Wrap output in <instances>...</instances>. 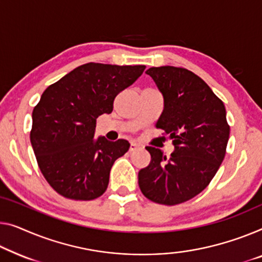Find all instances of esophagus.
Masks as SVG:
<instances>
[{"mask_svg":"<svg viewBox=\"0 0 262 262\" xmlns=\"http://www.w3.org/2000/svg\"><path fill=\"white\" fill-rule=\"evenodd\" d=\"M140 148H141V146H140L139 143L132 142V143H130V147H129V150H130V151H135V150L140 149Z\"/></svg>","mask_w":262,"mask_h":262,"instance_id":"obj_1","label":"esophagus"}]
</instances>
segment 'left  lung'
<instances>
[{"instance_id":"8db88e82","label":"left lung","mask_w":262,"mask_h":262,"mask_svg":"<svg viewBox=\"0 0 262 262\" xmlns=\"http://www.w3.org/2000/svg\"><path fill=\"white\" fill-rule=\"evenodd\" d=\"M146 73L165 101L156 128L173 140L175 149L167 158L146 147L151 161L139 171V186L155 204L179 205L200 194L224 161L229 139L225 104L188 69L163 66Z\"/></svg>"}]
</instances>
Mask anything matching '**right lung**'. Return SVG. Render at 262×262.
Instances as JSON below:
<instances>
[{
	"label": "right lung",
	"instance_id": "1",
	"mask_svg": "<svg viewBox=\"0 0 262 262\" xmlns=\"http://www.w3.org/2000/svg\"><path fill=\"white\" fill-rule=\"evenodd\" d=\"M144 68L89 62L42 94L33 111L30 142L41 173L62 196L88 201L106 192L115 160L130 144L123 139H94L96 119L111 114L116 95Z\"/></svg>",
	"mask_w": 262,
	"mask_h": 262
}]
</instances>
